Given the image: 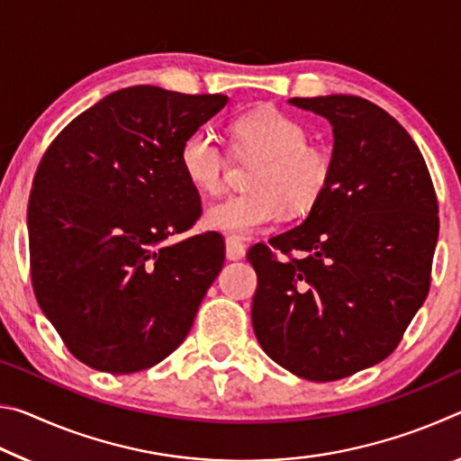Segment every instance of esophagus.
<instances>
[{"label": "esophagus", "mask_w": 461, "mask_h": 461, "mask_svg": "<svg viewBox=\"0 0 461 461\" xmlns=\"http://www.w3.org/2000/svg\"><path fill=\"white\" fill-rule=\"evenodd\" d=\"M225 256L228 260H241L246 256V246L238 238L225 240Z\"/></svg>", "instance_id": "1"}]
</instances>
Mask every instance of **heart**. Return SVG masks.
Wrapping results in <instances>:
<instances>
[{"label":"heart","mask_w":461,"mask_h":461,"mask_svg":"<svg viewBox=\"0 0 461 461\" xmlns=\"http://www.w3.org/2000/svg\"><path fill=\"white\" fill-rule=\"evenodd\" d=\"M231 150L258 158L249 170L246 193L230 194L205 209L209 230L230 238H249L270 228L285 213H305L323 199L333 176V158L323 146L309 144L305 123L276 107L246 112L230 122ZM228 152L205 130L185 138L178 167L194 191L215 194L223 189Z\"/></svg>","instance_id":"1"}]
</instances>
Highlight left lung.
Wrapping results in <instances>:
<instances>
[{
	"mask_svg": "<svg viewBox=\"0 0 461 461\" xmlns=\"http://www.w3.org/2000/svg\"><path fill=\"white\" fill-rule=\"evenodd\" d=\"M331 123L333 176L294 230L249 248L252 325L272 360L313 382L394 352L423 305L439 236L425 158L393 115L356 95L288 99Z\"/></svg>",
	"mask_w": 461,
	"mask_h": 461,
	"instance_id": "obj_1",
	"label": "left lung"
}]
</instances>
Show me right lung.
I'll return each instance as SVG.
<instances>
[{
	"label": "right lung",
	"instance_id": "1",
	"mask_svg": "<svg viewBox=\"0 0 461 461\" xmlns=\"http://www.w3.org/2000/svg\"><path fill=\"white\" fill-rule=\"evenodd\" d=\"M228 104L152 85L112 93L52 140L28 201L38 305L77 360L131 374L181 346L220 275V233L176 244L201 215L185 138Z\"/></svg>",
	"mask_w": 461,
	"mask_h": 461
}]
</instances>
